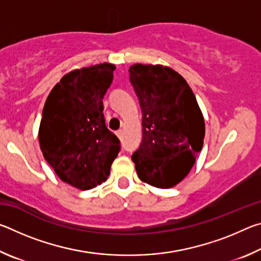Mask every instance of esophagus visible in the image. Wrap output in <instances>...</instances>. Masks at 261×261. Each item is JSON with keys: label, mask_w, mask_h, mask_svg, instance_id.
<instances>
[{"label": "esophagus", "mask_w": 261, "mask_h": 261, "mask_svg": "<svg viewBox=\"0 0 261 261\" xmlns=\"http://www.w3.org/2000/svg\"><path fill=\"white\" fill-rule=\"evenodd\" d=\"M122 135H123V131L122 130H118V131H116V136L118 137V138H122Z\"/></svg>", "instance_id": "obj_1"}]
</instances>
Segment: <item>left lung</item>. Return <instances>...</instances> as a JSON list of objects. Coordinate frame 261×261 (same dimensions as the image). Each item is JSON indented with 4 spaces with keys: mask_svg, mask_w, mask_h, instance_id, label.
<instances>
[{
    "mask_svg": "<svg viewBox=\"0 0 261 261\" xmlns=\"http://www.w3.org/2000/svg\"><path fill=\"white\" fill-rule=\"evenodd\" d=\"M130 79L143 110V141L132 161L143 182L170 189L187 177L201 151L205 121L187 81L162 64H134Z\"/></svg>",
    "mask_w": 261,
    "mask_h": 261,
    "instance_id": "8db88e82",
    "label": "left lung"
}]
</instances>
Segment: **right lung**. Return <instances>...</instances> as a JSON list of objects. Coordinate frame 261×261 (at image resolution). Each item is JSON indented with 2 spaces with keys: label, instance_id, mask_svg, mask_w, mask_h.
I'll list each match as a JSON object with an SVG mask.
<instances>
[{
  "label": "right lung",
  "instance_id": "right-lung-1",
  "mask_svg": "<svg viewBox=\"0 0 261 261\" xmlns=\"http://www.w3.org/2000/svg\"><path fill=\"white\" fill-rule=\"evenodd\" d=\"M115 69L105 62L65 73L42 110L38 137L43 158L63 182L79 190L102 184L120 152L102 113Z\"/></svg>",
  "mask_w": 261,
  "mask_h": 261
}]
</instances>
